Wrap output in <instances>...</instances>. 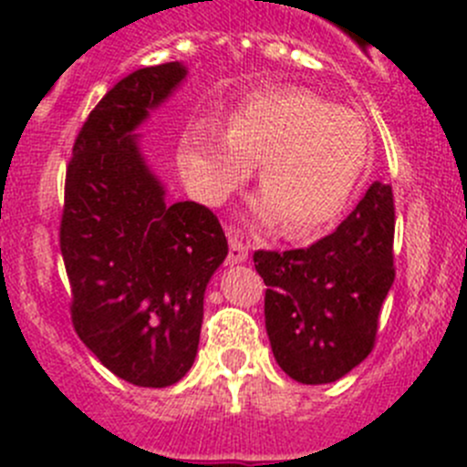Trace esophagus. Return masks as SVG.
I'll use <instances>...</instances> for the list:
<instances>
[{"label": "esophagus", "mask_w": 467, "mask_h": 467, "mask_svg": "<svg viewBox=\"0 0 467 467\" xmlns=\"http://www.w3.org/2000/svg\"><path fill=\"white\" fill-rule=\"evenodd\" d=\"M228 244H230V253H228V262L237 264V262H244L248 257V244L244 242L239 234L230 233L228 234Z\"/></svg>", "instance_id": "esophagus-1"}]
</instances>
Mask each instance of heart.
Returning <instances> with one entry per match:
<instances>
[{"label":"heart","mask_w":467,"mask_h":467,"mask_svg":"<svg viewBox=\"0 0 467 467\" xmlns=\"http://www.w3.org/2000/svg\"><path fill=\"white\" fill-rule=\"evenodd\" d=\"M368 126L359 112L305 88L264 89L230 117L228 130L196 126L178 160L199 199L221 205L260 164L257 216L307 239L341 216L368 164Z\"/></svg>","instance_id":"heart-1"}]
</instances>
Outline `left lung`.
<instances>
[{
	"mask_svg": "<svg viewBox=\"0 0 467 467\" xmlns=\"http://www.w3.org/2000/svg\"><path fill=\"white\" fill-rule=\"evenodd\" d=\"M393 187L373 182L327 237L294 251H255L273 357L300 384H329L375 348L393 266Z\"/></svg>",
	"mask_w": 467,
	"mask_h": 467,
	"instance_id": "8db88e82",
	"label": "left lung"
}]
</instances>
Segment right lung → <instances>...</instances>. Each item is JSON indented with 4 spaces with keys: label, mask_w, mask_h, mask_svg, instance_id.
I'll list each match as a JSON object with an SVG mask.
<instances>
[{
    "label": "right lung",
    "mask_w": 467,
    "mask_h": 467,
    "mask_svg": "<svg viewBox=\"0 0 467 467\" xmlns=\"http://www.w3.org/2000/svg\"><path fill=\"white\" fill-rule=\"evenodd\" d=\"M185 78L181 63L121 78L81 126L65 173L60 253L78 338L117 378L164 389L199 348L203 294L228 255L210 207L164 203L133 130Z\"/></svg>",
    "instance_id": "obj_1"
}]
</instances>
